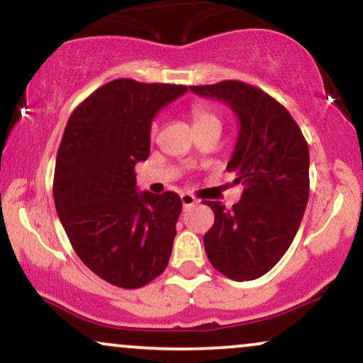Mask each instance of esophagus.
Segmentation results:
<instances>
[{
	"mask_svg": "<svg viewBox=\"0 0 363 363\" xmlns=\"http://www.w3.org/2000/svg\"><path fill=\"white\" fill-rule=\"evenodd\" d=\"M181 201H182V206H184V208H189V206H193L194 203H198V199H196L193 194H189V193H182V194H181Z\"/></svg>",
	"mask_w": 363,
	"mask_h": 363,
	"instance_id": "obj_1",
	"label": "esophagus"
}]
</instances>
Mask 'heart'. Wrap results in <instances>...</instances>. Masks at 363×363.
I'll return each instance as SVG.
<instances>
[{
  "instance_id": "obj_1",
  "label": "heart",
  "mask_w": 363,
  "mask_h": 363,
  "mask_svg": "<svg viewBox=\"0 0 363 363\" xmlns=\"http://www.w3.org/2000/svg\"><path fill=\"white\" fill-rule=\"evenodd\" d=\"M191 118H193L196 131L210 128V126H220L218 114H216V111L210 106V104H203V102L194 104V106L191 107ZM157 131H158V124L157 121H153L152 126H150V135L155 136Z\"/></svg>"
}]
</instances>
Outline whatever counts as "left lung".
Wrapping results in <instances>:
<instances>
[{
    "mask_svg": "<svg viewBox=\"0 0 363 363\" xmlns=\"http://www.w3.org/2000/svg\"><path fill=\"white\" fill-rule=\"evenodd\" d=\"M235 111L240 129L227 170L242 184L240 201L213 210L205 251L216 272L256 280L281 259L301 227L309 199V147L290 112L272 95L239 80L189 86Z\"/></svg>",
    "mask_w": 363,
    "mask_h": 363,
    "instance_id": "obj_1",
    "label": "left lung"
}]
</instances>
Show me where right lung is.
Wrapping results in <instances>:
<instances>
[{
	"label": "right lung",
	"mask_w": 363,
	"mask_h": 363,
	"mask_svg": "<svg viewBox=\"0 0 363 363\" xmlns=\"http://www.w3.org/2000/svg\"><path fill=\"white\" fill-rule=\"evenodd\" d=\"M186 85L112 80L69 116L54 169V205L74 252L111 285L135 290L167 268L182 203L136 193L135 165L150 155V126Z\"/></svg>",
	"instance_id": "obj_1"
}]
</instances>
